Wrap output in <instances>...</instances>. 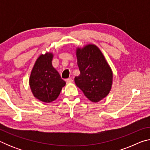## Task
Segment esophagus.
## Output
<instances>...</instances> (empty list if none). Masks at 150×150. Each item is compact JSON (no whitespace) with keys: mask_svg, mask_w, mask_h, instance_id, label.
<instances>
[{"mask_svg":"<svg viewBox=\"0 0 150 150\" xmlns=\"http://www.w3.org/2000/svg\"><path fill=\"white\" fill-rule=\"evenodd\" d=\"M73 79H66V83H73Z\"/></svg>","mask_w":150,"mask_h":150,"instance_id":"esophagus-1","label":"esophagus"}]
</instances>
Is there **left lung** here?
<instances>
[{
    "mask_svg": "<svg viewBox=\"0 0 150 150\" xmlns=\"http://www.w3.org/2000/svg\"><path fill=\"white\" fill-rule=\"evenodd\" d=\"M76 56L80 75L75 77V84L88 99L98 103L110 93L112 71L102 52L95 44L77 47Z\"/></svg>",
    "mask_w": 150,
    "mask_h": 150,
    "instance_id": "left-lung-1",
    "label": "left lung"
}]
</instances>
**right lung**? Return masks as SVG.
Returning <instances> with one entry per match:
<instances>
[{
	"instance_id": "1",
	"label": "right lung",
	"mask_w": 150,
	"mask_h": 150,
	"mask_svg": "<svg viewBox=\"0 0 150 150\" xmlns=\"http://www.w3.org/2000/svg\"><path fill=\"white\" fill-rule=\"evenodd\" d=\"M54 54L46 52L35 61L29 79L30 89L34 97L49 103L57 99L66 83L53 67Z\"/></svg>"
}]
</instances>
